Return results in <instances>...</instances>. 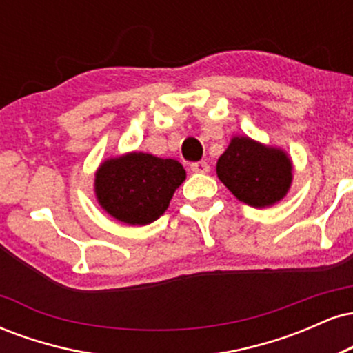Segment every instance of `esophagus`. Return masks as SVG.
Instances as JSON below:
<instances>
[{"instance_id": "esophagus-1", "label": "esophagus", "mask_w": 353, "mask_h": 353, "mask_svg": "<svg viewBox=\"0 0 353 353\" xmlns=\"http://www.w3.org/2000/svg\"><path fill=\"white\" fill-rule=\"evenodd\" d=\"M189 168H190V171H192V172H201V174L209 172V164L205 163V161H197V163L190 164Z\"/></svg>"}]
</instances>
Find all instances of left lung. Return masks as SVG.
Segmentation results:
<instances>
[{
    "mask_svg": "<svg viewBox=\"0 0 353 353\" xmlns=\"http://www.w3.org/2000/svg\"><path fill=\"white\" fill-rule=\"evenodd\" d=\"M217 176L234 196L252 208H269L282 199L292 182V163L281 149L249 137H234L219 157Z\"/></svg>",
    "mask_w": 353,
    "mask_h": 353,
    "instance_id": "1",
    "label": "left lung"
}]
</instances>
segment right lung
I'll return each instance as SVG.
<instances>
[{
    "label": "right lung",
    "mask_w": 353,
    "mask_h": 353,
    "mask_svg": "<svg viewBox=\"0 0 353 353\" xmlns=\"http://www.w3.org/2000/svg\"><path fill=\"white\" fill-rule=\"evenodd\" d=\"M184 179L185 171L177 161L131 152L101 164L96 197L117 221L145 225L163 216Z\"/></svg>",
    "instance_id": "right-lung-1"
}]
</instances>
